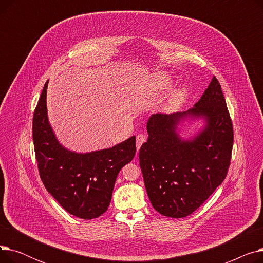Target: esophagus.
Returning a JSON list of instances; mask_svg holds the SVG:
<instances>
[{"label": "esophagus", "mask_w": 263, "mask_h": 263, "mask_svg": "<svg viewBox=\"0 0 263 263\" xmlns=\"http://www.w3.org/2000/svg\"><path fill=\"white\" fill-rule=\"evenodd\" d=\"M145 142H146V135L145 134H139L136 136V148H137V150L140 149L142 144L145 143Z\"/></svg>", "instance_id": "obj_1"}]
</instances>
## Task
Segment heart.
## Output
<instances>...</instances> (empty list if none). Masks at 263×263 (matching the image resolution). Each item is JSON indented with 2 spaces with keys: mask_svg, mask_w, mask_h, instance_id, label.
Returning a JSON list of instances; mask_svg holds the SVG:
<instances>
[{
  "mask_svg": "<svg viewBox=\"0 0 263 263\" xmlns=\"http://www.w3.org/2000/svg\"><path fill=\"white\" fill-rule=\"evenodd\" d=\"M151 82H153L154 88L159 92L168 91L174 86V82H173L172 78L164 72H159V73L154 74ZM184 97H185V90L183 88H179V89L175 90L172 93L171 98L168 100V107L172 109L177 108L183 102Z\"/></svg>",
  "mask_w": 263,
  "mask_h": 263,
  "instance_id": "1",
  "label": "heart"
}]
</instances>
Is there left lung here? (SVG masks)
I'll return each mask as SVG.
<instances>
[{
  "mask_svg": "<svg viewBox=\"0 0 263 263\" xmlns=\"http://www.w3.org/2000/svg\"><path fill=\"white\" fill-rule=\"evenodd\" d=\"M202 117L206 126L192 140L175 132L186 118ZM148 140L140 149V166L148 197L161 214L180 218L192 214L227 176L233 129L225 97L215 77L194 107L186 112L154 114Z\"/></svg>",
  "mask_w": 263,
  "mask_h": 263,
  "instance_id": "left-lung-1",
  "label": "left lung"
}]
</instances>
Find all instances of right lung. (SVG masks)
I'll list each match as a JSON object with an SVG mask.
<instances>
[{
  "label": "right lung",
  "instance_id": "obj_1",
  "mask_svg": "<svg viewBox=\"0 0 263 263\" xmlns=\"http://www.w3.org/2000/svg\"><path fill=\"white\" fill-rule=\"evenodd\" d=\"M48 82L33 116V141L41 181L68 213L83 219L97 218L108 208L118 173L135 156V136L88 154L66 149L48 120Z\"/></svg>",
  "mask_w": 263,
  "mask_h": 263
}]
</instances>
